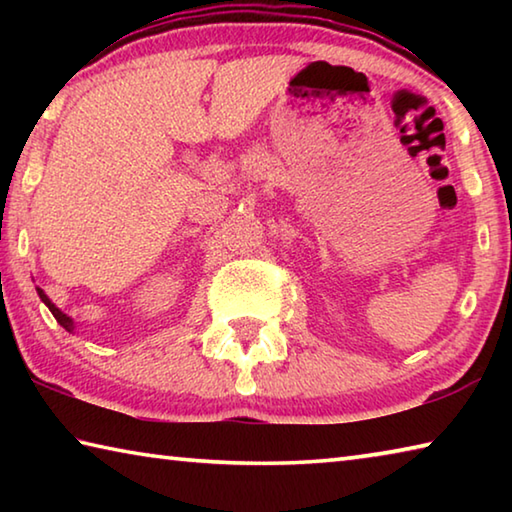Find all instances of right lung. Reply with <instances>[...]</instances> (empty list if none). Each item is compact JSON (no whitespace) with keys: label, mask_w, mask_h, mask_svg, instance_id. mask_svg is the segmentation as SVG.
Returning <instances> with one entry per match:
<instances>
[{"label":"right lung","mask_w":512,"mask_h":512,"mask_svg":"<svg viewBox=\"0 0 512 512\" xmlns=\"http://www.w3.org/2000/svg\"><path fill=\"white\" fill-rule=\"evenodd\" d=\"M36 291H38V296H40V300H42V302H45V305L49 307V311H51V314H54V318L58 320V325H63V327L67 329V332H72V334H74V327H76V325H74V320H72V318H69L67 314H63V311H60V309H58V307L54 305V302H51V300H49V296H47V293H45V291H42L40 287H36Z\"/></svg>","instance_id":"right-lung-1"}]
</instances>
